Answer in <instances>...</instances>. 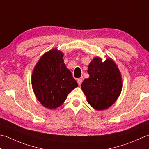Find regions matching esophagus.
<instances>
[{
	"label": "esophagus",
	"mask_w": 149,
	"mask_h": 149,
	"mask_svg": "<svg viewBox=\"0 0 149 149\" xmlns=\"http://www.w3.org/2000/svg\"><path fill=\"white\" fill-rule=\"evenodd\" d=\"M83 77H81V78H79L78 79H77V83H78V84L79 85H81V83H82V82H83Z\"/></svg>",
	"instance_id": "34e87169"
}]
</instances>
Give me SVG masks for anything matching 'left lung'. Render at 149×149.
<instances>
[{"mask_svg": "<svg viewBox=\"0 0 149 149\" xmlns=\"http://www.w3.org/2000/svg\"><path fill=\"white\" fill-rule=\"evenodd\" d=\"M90 77L81 85L87 102L97 110L107 109L115 103L121 94L122 79L117 65L111 59L102 62L95 57L89 64Z\"/></svg>", "mask_w": 149, "mask_h": 149, "instance_id": "8db88e82", "label": "left lung"}]
</instances>
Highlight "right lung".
<instances>
[{
    "mask_svg": "<svg viewBox=\"0 0 149 149\" xmlns=\"http://www.w3.org/2000/svg\"><path fill=\"white\" fill-rule=\"evenodd\" d=\"M63 53L56 48L46 52L37 63L31 75V85L42 105L55 109L62 105L67 95L78 86L64 63Z\"/></svg>",
    "mask_w": 149,
    "mask_h": 149,
    "instance_id": "add662e5",
    "label": "right lung"
}]
</instances>
